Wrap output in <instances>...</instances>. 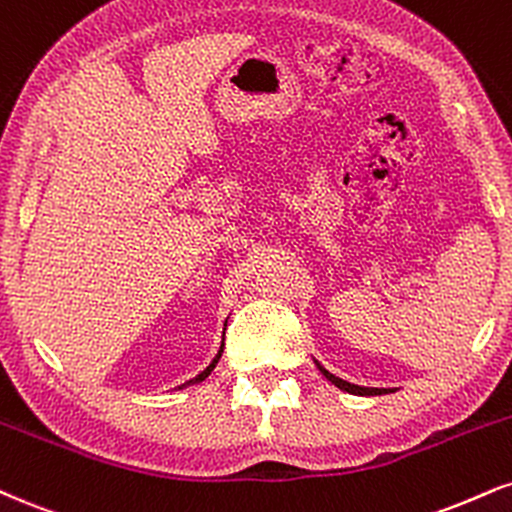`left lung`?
Wrapping results in <instances>:
<instances>
[{"label": "left lung", "instance_id": "1", "mask_svg": "<svg viewBox=\"0 0 512 512\" xmlns=\"http://www.w3.org/2000/svg\"><path fill=\"white\" fill-rule=\"evenodd\" d=\"M315 362H317V360H315ZM317 367H319V372H322L324 377L331 381V384L338 386V389H341V391L353 393V396H384V393H393V389H369V386L350 384V381H346V379H338L336 374H331L329 369H324L322 365H319V362H317Z\"/></svg>", "mask_w": 512, "mask_h": 512}]
</instances>
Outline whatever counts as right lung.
<instances>
[{
	"instance_id": "right-lung-1",
	"label": "right lung",
	"mask_w": 512,
	"mask_h": 512,
	"mask_svg": "<svg viewBox=\"0 0 512 512\" xmlns=\"http://www.w3.org/2000/svg\"><path fill=\"white\" fill-rule=\"evenodd\" d=\"M221 353H224V341H221V348H219V353H217V355H214V360H212V362H209V365H207V369H202V372H200V374H197V377H193V379H190V381H186V384H181V386H178V389H186V386H193V384H200V381H205V379L209 377V374H212V369H214V367H217V362H219V357H221Z\"/></svg>"
}]
</instances>
